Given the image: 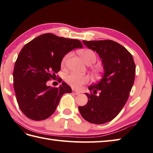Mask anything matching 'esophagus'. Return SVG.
I'll return each instance as SVG.
<instances>
[{"instance_id":"1","label":"esophagus","mask_w":153,"mask_h":153,"mask_svg":"<svg viewBox=\"0 0 153 153\" xmlns=\"http://www.w3.org/2000/svg\"><path fill=\"white\" fill-rule=\"evenodd\" d=\"M72 94H74V95H77L79 94V92L76 91V90H75V89H73V90H72Z\"/></svg>"}]
</instances>
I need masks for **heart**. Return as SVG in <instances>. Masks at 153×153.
Returning a JSON list of instances; mask_svg holds the SVG:
<instances>
[{
    "label": "heart",
    "instance_id": "1",
    "mask_svg": "<svg viewBox=\"0 0 153 153\" xmlns=\"http://www.w3.org/2000/svg\"><path fill=\"white\" fill-rule=\"evenodd\" d=\"M79 55L86 64L91 65L97 61V56L95 53L90 49H83L79 51ZM71 56V53L65 55L62 60V65L65 66L67 64L68 59ZM95 72L98 74L100 71V68H95ZM65 81L70 86L74 88H79L83 85L85 84L89 81V78L85 75H79L76 73H71L65 77Z\"/></svg>",
    "mask_w": 153,
    "mask_h": 153
}]
</instances>
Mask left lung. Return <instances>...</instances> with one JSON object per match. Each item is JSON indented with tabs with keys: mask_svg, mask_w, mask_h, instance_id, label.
<instances>
[{
	"mask_svg": "<svg viewBox=\"0 0 153 153\" xmlns=\"http://www.w3.org/2000/svg\"><path fill=\"white\" fill-rule=\"evenodd\" d=\"M83 43L96 51L105 72L100 82L89 87L90 94H85L88 103L79 106V111L87 121L103 124L116 117L126 103L134 83L135 64L131 53L115 41L83 40Z\"/></svg>",
	"mask_w": 153,
	"mask_h": 153,
	"instance_id": "obj_1",
	"label": "left lung"
}]
</instances>
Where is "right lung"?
Segmentation results:
<instances>
[{
	"mask_svg": "<svg viewBox=\"0 0 153 153\" xmlns=\"http://www.w3.org/2000/svg\"><path fill=\"white\" fill-rule=\"evenodd\" d=\"M82 48L78 40L50 33L39 36L22 48L15 62L13 81L17 103L27 117L34 121L48 118L55 112L62 95L71 93L66 83L51 88L46 82L56 77L65 54Z\"/></svg>",
	"mask_w": 153,
	"mask_h": 153,
	"instance_id": "1",
	"label": "right lung"
}]
</instances>
